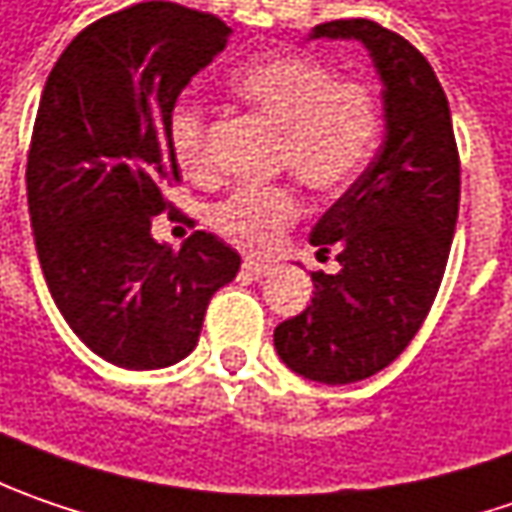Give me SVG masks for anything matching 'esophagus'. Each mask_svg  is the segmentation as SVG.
<instances>
[{
  "label": "esophagus",
  "mask_w": 512,
  "mask_h": 512,
  "mask_svg": "<svg viewBox=\"0 0 512 512\" xmlns=\"http://www.w3.org/2000/svg\"><path fill=\"white\" fill-rule=\"evenodd\" d=\"M243 269L252 275V278H266L269 272H272V263H266V260H252V257H246L243 260Z\"/></svg>",
  "instance_id": "obj_1"
}]
</instances>
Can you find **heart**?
I'll list each match as a JSON object with an SVG mask.
<instances>
[{"label":"heart","instance_id":"b5f03b06","mask_svg":"<svg viewBox=\"0 0 512 512\" xmlns=\"http://www.w3.org/2000/svg\"><path fill=\"white\" fill-rule=\"evenodd\" d=\"M234 97L278 128V163L306 189H346L369 163L381 131V111L364 82L335 77L315 59L278 54L234 71ZM168 143L186 171L206 166V114L177 105L168 117ZM298 217V197L286 186H243L220 200L212 226L234 246L266 252Z\"/></svg>","mask_w":512,"mask_h":512}]
</instances>
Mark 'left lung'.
Returning a JSON list of instances; mask_svg holds the SVG:
<instances>
[{
	"label": "left lung",
	"mask_w": 512,
	"mask_h": 512,
	"mask_svg": "<svg viewBox=\"0 0 512 512\" xmlns=\"http://www.w3.org/2000/svg\"><path fill=\"white\" fill-rule=\"evenodd\" d=\"M309 39L361 42L384 85L381 148L309 237L341 269L312 272V303L275 329L286 367L335 387L389 367L421 329L456 232L461 171L444 88L404 36L338 19Z\"/></svg>",
	"instance_id": "1"
}]
</instances>
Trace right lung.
Segmentation results:
<instances>
[{"instance_id":"right-lung-1","label":"right lung","mask_w":512,"mask_h":512,"mask_svg":"<svg viewBox=\"0 0 512 512\" xmlns=\"http://www.w3.org/2000/svg\"><path fill=\"white\" fill-rule=\"evenodd\" d=\"M229 36L212 13L140 2L88 25L45 82L25 174L36 255L62 318L114 367L183 361L240 272L217 234L180 252L151 234L180 174L168 117Z\"/></svg>"}]
</instances>
